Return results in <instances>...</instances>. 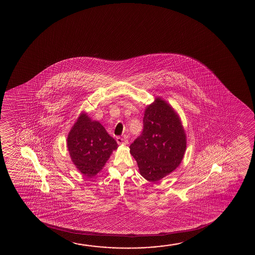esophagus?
<instances>
[{"instance_id":"obj_1","label":"esophagus","mask_w":255,"mask_h":255,"mask_svg":"<svg viewBox=\"0 0 255 255\" xmlns=\"http://www.w3.org/2000/svg\"><path fill=\"white\" fill-rule=\"evenodd\" d=\"M117 142H118L119 144H126V143H128V141L125 139V138H123L121 136H118L117 137Z\"/></svg>"}]
</instances>
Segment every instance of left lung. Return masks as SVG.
I'll use <instances>...</instances> for the list:
<instances>
[{"mask_svg": "<svg viewBox=\"0 0 255 255\" xmlns=\"http://www.w3.org/2000/svg\"><path fill=\"white\" fill-rule=\"evenodd\" d=\"M143 129L130 145L140 174L149 181L160 180L181 163L185 148V130L174 110L157 98L147 107Z\"/></svg>", "mask_w": 255, "mask_h": 255, "instance_id": "8db88e82", "label": "left lung"}]
</instances>
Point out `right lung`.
<instances>
[{"mask_svg":"<svg viewBox=\"0 0 255 255\" xmlns=\"http://www.w3.org/2000/svg\"><path fill=\"white\" fill-rule=\"evenodd\" d=\"M67 146L77 169L92 178L105 166L118 143L98 121L81 114L69 133Z\"/></svg>","mask_w":255,"mask_h":255,"instance_id":"1","label":"right lung"}]
</instances>
